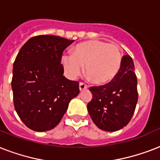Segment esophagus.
I'll use <instances>...</instances> for the list:
<instances>
[{
	"label": "esophagus",
	"mask_w": 160,
	"mask_h": 160,
	"mask_svg": "<svg viewBox=\"0 0 160 160\" xmlns=\"http://www.w3.org/2000/svg\"><path fill=\"white\" fill-rule=\"evenodd\" d=\"M79 89H80V91H85L86 89H88V85H85L84 83H80V85H79Z\"/></svg>",
	"instance_id": "34e87169"
}]
</instances>
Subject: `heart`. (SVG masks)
Instances as JSON below:
<instances>
[{
	"instance_id": "obj_1",
	"label": "heart",
	"mask_w": 160,
	"mask_h": 160,
	"mask_svg": "<svg viewBox=\"0 0 160 160\" xmlns=\"http://www.w3.org/2000/svg\"><path fill=\"white\" fill-rule=\"evenodd\" d=\"M122 60L120 48L100 40H89L74 48L73 54L64 53L61 64L67 77L75 80L84 71L96 85H105L113 80Z\"/></svg>"
}]
</instances>
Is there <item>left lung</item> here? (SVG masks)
Wrapping results in <instances>:
<instances>
[{
  "mask_svg": "<svg viewBox=\"0 0 160 160\" xmlns=\"http://www.w3.org/2000/svg\"><path fill=\"white\" fill-rule=\"evenodd\" d=\"M133 69L131 57L124 55L120 69L111 82L90 88L92 99L87 110L94 123L103 131L120 130L133 115L138 102V80Z\"/></svg>",
  "mask_w": 160,
  "mask_h": 160,
  "instance_id": "left-lung-1",
  "label": "left lung"
}]
</instances>
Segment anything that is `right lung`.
Returning <instances> with one entry per match:
<instances>
[{
  "mask_svg": "<svg viewBox=\"0 0 160 160\" xmlns=\"http://www.w3.org/2000/svg\"><path fill=\"white\" fill-rule=\"evenodd\" d=\"M74 40L53 35L32 37L21 48L13 64L12 89L18 115L36 132L54 128L69 102L80 93L79 83L63 75V51Z\"/></svg>",
  "mask_w": 160,
  "mask_h": 160,
  "instance_id": "right-lung-1",
  "label": "right lung"
}]
</instances>
